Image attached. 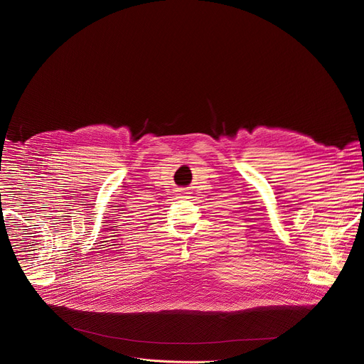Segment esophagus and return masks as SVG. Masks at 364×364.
<instances>
[{
  "label": "esophagus",
  "instance_id": "34e87169",
  "mask_svg": "<svg viewBox=\"0 0 364 364\" xmlns=\"http://www.w3.org/2000/svg\"><path fill=\"white\" fill-rule=\"evenodd\" d=\"M181 194H184V191H181Z\"/></svg>",
  "mask_w": 364,
  "mask_h": 364
}]
</instances>
